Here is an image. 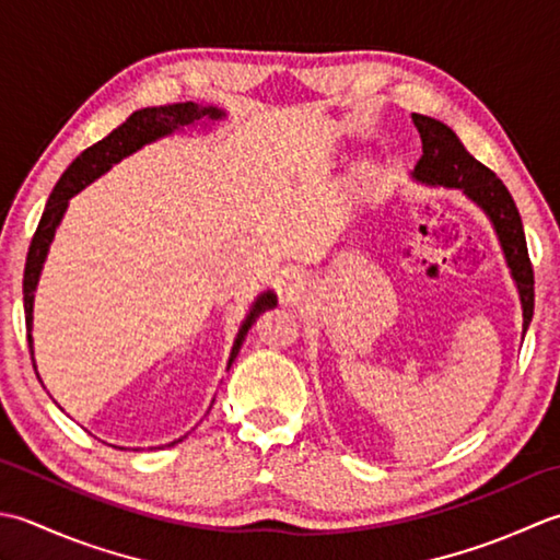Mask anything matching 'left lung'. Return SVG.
<instances>
[{"label": "left lung", "instance_id": "8db88e82", "mask_svg": "<svg viewBox=\"0 0 560 560\" xmlns=\"http://www.w3.org/2000/svg\"><path fill=\"white\" fill-rule=\"evenodd\" d=\"M410 118H413L420 132V142H423V156L418 159L413 176L430 186L462 188L476 205H481L490 222H493L512 278H515L520 290L524 334L534 314V268L515 200H512L510 190L493 171L464 150L459 137L447 125L435 118L420 116V113H413Z\"/></svg>", "mask_w": 560, "mask_h": 560}]
</instances>
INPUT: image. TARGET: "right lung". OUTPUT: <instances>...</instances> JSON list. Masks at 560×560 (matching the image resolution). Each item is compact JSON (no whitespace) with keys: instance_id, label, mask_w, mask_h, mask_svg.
Listing matches in <instances>:
<instances>
[{"instance_id":"1","label":"right lung","mask_w":560,"mask_h":560,"mask_svg":"<svg viewBox=\"0 0 560 560\" xmlns=\"http://www.w3.org/2000/svg\"><path fill=\"white\" fill-rule=\"evenodd\" d=\"M224 116V110L214 108V106H198L192 101H186V104H174V106H159V108H142L135 110L132 116L125 120L120 128L113 130L104 140H98L96 144L86 147V150L79 154L74 162L67 166L65 174L57 180L48 202H45L43 217L38 222V230L31 238L28 246V256H26V270H24V312H26V338H28V350H31V360H33V338H31V326H33V292H36V284L40 278V268L43 260L48 256L50 242L55 236L57 224H60L62 214L67 210V202H70L72 196H77L79 190L89 186L91 180H96L101 174L118 164L122 156H128L132 152L140 150L147 142H154L159 137L171 135L174 130L188 128V125L198 122V120H220ZM278 302V296L270 290L264 292L250 306V312L246 314L242 328H238L230 364L232 368L234 358L242 350L244 338L248 334V328L256 324V318L264 314L266 310H272ZM33 370H36V360H33ZM180 442V440H176ZM171 442V444H176Z\"/></svg>"}]
</instances>
